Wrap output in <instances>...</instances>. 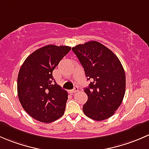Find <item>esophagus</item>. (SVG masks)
Masks as SVG:
<instances>
[{
	"label": "esophagus",
	"mask_w": 149,
	"mask_h": 149,
	"mask_svg": "<svg viewBox=\"0 0 149 149\" xmlns=\"http://www.w3.org/2000/svg\"><path fill=\"white\" fill-rule=\"evenodd\" d=\"M78 90H79V88H78V87H75L73 89V90H70V93H76V92H77Z\"/></svg>",
	"instance_id": "esophagus-1"
}]
</instances>
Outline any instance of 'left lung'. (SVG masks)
<instances>
[{
    "mask_svg": "<svg viewBox=\"0 0 149 149\" xmlns=\"http://www.w3.org/2000/svg\"><path fill=\"white\" fill-rule=\"evenodd\" d=\"M83 67L87 80L84 90L88 99L83 105L85 116L95 120L111 117L122 103L125 93V74L120 60L103 44L96 41L72 48Z\"/></svg>",
    "mask_w": 149,
    "mask_h": 149,
    "instance_id": "obj_1",
    "label": "left lung"
}]
</instances>
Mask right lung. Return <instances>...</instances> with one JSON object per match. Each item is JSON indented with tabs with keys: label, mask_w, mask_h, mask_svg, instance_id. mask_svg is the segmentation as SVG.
Segmentation results:
<instances>
[{
	"label": "right lung",
	"mask_w": 149,
	"mask_h": 149,
	"mask_svg": "<svg viewBox=\"0 0 149 149\" xmlns=\"http://www.w3.org/2000/svg\"><path fill=\"white\" fill-rule=\"evenodd\" d=\"M71 50L67 46L47 45L26 59L18 75V96L33 118L52 123L63 116L68 94L55 82L52 72Z\"/></svg>",
	"instance_id": "1"
}]
</instances>
